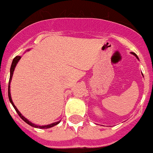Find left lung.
<instances>
[{"label": "left lung", "mask_w": 153, "mask_h": 153, "mask_svg": "<svg viewBox=\"0 0 153 153\" xmlns=\"http://www.w3.org/2000/svg\"><path fill=\"white\" fill-rule=\"evenodd\" d=\"M133 53V54H134V55H135V56H136V57H137V58H138V57H137V54H136V53ZM142 75H143V74H142Z\"/></svg>", "instance_id": "1"}]
</instances>
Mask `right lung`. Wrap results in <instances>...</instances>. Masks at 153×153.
Returning a JSON list of instances; mask_svg holds the SVG:
<instances>
[{
    "label": "right lung",
    "instance_id": "1",
    "mask_svg": "<svg viewBox=\"0 0 153 153\" xmlns=\"http://www.w3.org/2000/svg\"><path fill=\"white\" fill-rule=\"evenodd\" d=\"M21 58V57L20 56H16V57H15L14 59H13V63H12V65H11V69H10V78H9V83H8V99H9V101L11 102V103L13 104V107L15 108V110L16 111L17 114H19V116L20 117V118L23 119V120L25 122V123H27V124H29L30 126H31L33 127H35V128H40V129H47V128H51V127L53 126H56L57 124H58L59 123V122H57V123H53V124H51V125H48V126H36L35 125V124H33V123H31L30 122H29V121L27 119V118H25L24 117V116L22 115L21 114L19 113V111L17 110V108L16 107V106L14 105V103H13V100H12V98H11V94H10V82H11V80H12V77H13V72H14V69H15V67H16V65L17 64V62H19V60Z\"/></svg>",
    "mask_w": 153,
    "mask_h": 153
}]
</instances>
